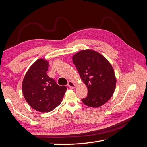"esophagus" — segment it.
I'll return each instance as SVG.
<instances>
[{
	"label": "esophagus",
	"mask_w": 147,
	"mask_h": 147,
	"mask_svg": "<svg viewBox=\"0 0 147 147\" xmlns=\"http://www.w3.org/2000/svg\"><path fill=\"white\" fill-rule=\"evenodd\" d=\"M67 85L70 88H75V86H76V84H75L74 82H72V81H69L68 82Z\"/></svg>",
	"instance_id": "obj_1"
}]
</instances>
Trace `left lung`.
Here are the masks:
<instances>
[{
    "label": "left lung",
    "instance_id": "left-lung-1",
    "mask_svg": "<svg viewBox=\"0 0 147 147\" xmlns=\"http://www.w3.org/2000/svg\"><path fill=\"white\" fill-rule=\"evenodd\" d=\"M73 63L88 88V96L82 99L91 107H99L113 94L117 80L112 65L99 53L83 50L72 57Z\"/></svg>",
    "mask_w": 147,
    "mask_h": 147
}]
</instances>
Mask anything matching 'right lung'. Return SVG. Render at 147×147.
Here are the masks:
<instances>
[{"label":"right lung","mask_w":147,"mask_h":147,"mask_svg":"<svg viewBox=\"0 0 147 147\" xmlns=\"http://www.w3.org/2000/svg\"><path fill=\"white\" fill-rule=\"evenodd\" d=\"M48 62L38 59L30 67L24 77L22 91L28 104L40 112H49L61 103L67 87L59 86L47 72Z\"/></svg>","instance_id":"obj_1"}]
</instances>
